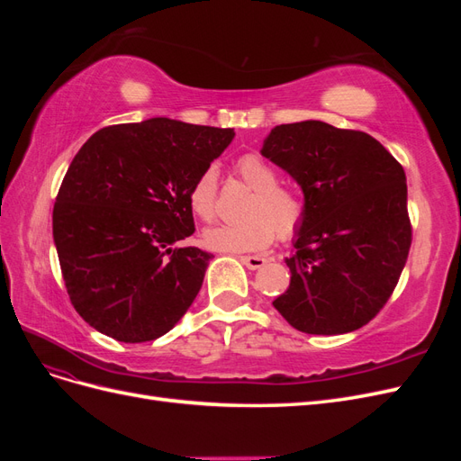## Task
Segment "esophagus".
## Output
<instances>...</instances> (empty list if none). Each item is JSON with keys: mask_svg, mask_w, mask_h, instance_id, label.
<instances>
[{"mask_svg": "<svg viewBox=\"0 0 461 461\" xmlns=\"http://www.w3.org/2000/svg\"><path fill=\"white\" fill-rule=\"evenodd\" d=\"M240 261L246 265L248 269H261L267 259L261 258V256H240Z\"/></svg>", "mask_w": 461, "mask_h": 461, "instance_id": "1", "label": "esophagus"}]
</instances>
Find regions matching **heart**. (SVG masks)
Instances as JSON below:
<instances>
[{"mask_svg":"<svg viewBox=\"0 0 461 461\" xmlns=\"http://www.w3.org/2000/svg\"><path fill=\"white\" fill-rule=\"evenodd\" d=\"M234 171L254 192L244 203L242 219L203 230L202 240L217 252H256L263 249L275 232L281 239L294 234L303 221V200L294 188L278 185L273 165L259 153H244L234 163ZM192 212L203 221H212L217 209V173L203 169L188 192Z\"/></svg>","mask_w":461,"mask_h":461,"instance_id":"heart-1","label":"heart"}]
</instances>
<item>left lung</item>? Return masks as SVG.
Returning a JSON list of instances; mask_svg holds the SVG:
<instances>
[{
    "mask_svg": "<svg viewBox=\"0 0 461 461\" xmlns=\"http://www.w3.org/2000/svg\"><path fill=\"white\" fill-rule=\"evenodd\" d=\"M261 156L303 194L290 286L273 305L308 334L367 325L393 294L411 246L402 165L373 136L323 121L278 124Z\"/></svg>",
    "mask_w": 461,
    "mask_h": 461,
    "instance_id": "1",
    "label": "left lung"
}]
</instances>
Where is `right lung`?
Here are the masks:
<instances>
[{"label": "right lung", "instance_id": "right-lung-1", "mask_svg": "<svg viewBox=\"0 0 461 461\" xmlns=\"http://www.w3.org/2000/svg\"><path fill=\"white\" fill-rule=\"evenodd\" d=\"M232 129L153 117L97 131L53 205V242L78 315L119 342H148L188 312L212 254L180 248L196 230L188 192Z\"/></svg>", "mask_w": 461, "mask_h": 461}]
</instances>
